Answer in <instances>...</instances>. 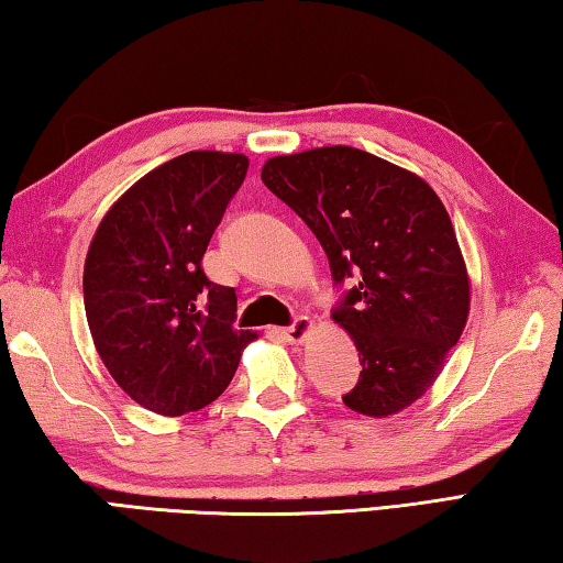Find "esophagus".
Masks as SVG:
<instances>
[{"mask_svg":"<svg viewBox=\"0 0 563 563\" xmlns=\"http://www.w3.org/2000/svg\"><path fill=\"white\" fill-rule=\"evenodd\" d=\"M312 330V320L310 318H295L288 328L283 330V338L288 342H302L305 338H308V332Z\"/></svg>","mask_w":563,"mask_h":563,"instance_id":"esophagus-1","label":"esophagus"}]
</instances>
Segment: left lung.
<instances>
[{"mask_svg":"<svg viewBox=\"0 0 563 563\" xmlns=\"http://www.w3.org/2000/svg\"><path fill=\"white\" fill-rule=\"evenodd\" d=\"M263 184L298 213L325 251L332 318L360 352L357 385L342 402L395 415L427 393L470 316V278L450 213L409 170L352 146L265 161Z\"/></svg>","mask_w":563,"mask_h":563,"instance_id":"obj_1","label":"left lung"}]
</instances>
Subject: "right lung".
I'll use <instances>...</instances> for the list:
<instances>
[{"mask_svg": "<svg viewBox=\"0 0 563 563\" xmlns=\"http://www.w3.org/2000/svg\"><path fill=\"white\" fill-rule=\"evenodd\" d=\"M247 158L188 151L136 180L103 216L84 265V308L103 365L133 402L178 417L221 397L255 332L203 253Z\"/></svg>", "mask_w": 563, "mask_h": 563, "instance_id": "add662e5", "label": "right lung"}]
</instances>
